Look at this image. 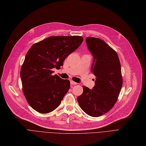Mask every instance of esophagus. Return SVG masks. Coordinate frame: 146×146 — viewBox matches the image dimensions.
<instances>
[{
	"label": "esophagus",
	"mask_w": 146,
	"mask_h": 146,
	"mask_svg": "<svg viewBox=\"0 0 146 146\" xmlns=\"http://www.w3.org/2000/svg\"><path fill=\"white\" fill-rule=\"evenodd\" d=\"M70 84H71V85H76V84H77V83L74 82L73 81V80H71V81H70Z\"/></svg>",
	"instance_id": "obj_1"
}]
</instances>
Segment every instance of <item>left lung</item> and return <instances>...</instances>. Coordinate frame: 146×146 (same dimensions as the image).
<instances>
[{
	"instance_id": "left-lung-1",
	"label": "left lung",
	"mask_w": 146,
	"mask_h": 146,
	"mask_svg": "<svg viewBox=\"0 0 146 146\" xmlns=\"http://www.w3.org/2000/svg\"><path fill=\"white\" fill-rule=\"evenodd\" d=\"M86 42L94 57L91 70L95 85L92 89L83 86L77 100L84 112L98 117L110 111L117 101L122 86L121 64L116 51L104 40L87 37Z\"/></svg>"
}]
</instances>
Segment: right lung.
<instances>
[{
	"instance_id": "add662e5",
	"label": "right lung",
	"mask_w": 146,
	"mask_h": 146,
	"mask_svg": "<svg viewBox=\"0 0 146 146\" xmlns=\"http://www.w3.org/2000/svg\"><path fill=\"white\" fill-rule=\"evenodd\" d=\"M83 41L80 36H54L33 45L21 69L22 90L29 105L36 111L46 113L60 105L70 89V82L52 75L60 69L66 57Z\"/></svg>"
}]
</instances>
